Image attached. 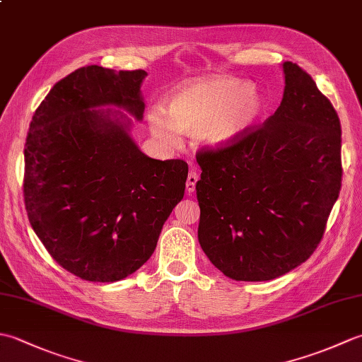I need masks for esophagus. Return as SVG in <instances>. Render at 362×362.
Returning <instances> with one entry per match:
<instances>
[{"instance_id": "obj_1", "label": "esophagus", "mask_w": 362, "mask_h": 362, "mask_svg": "<svg viewBox=\"0 0 362 362\" xmlns=\"http://www.w3.org/2000/svg\"><path fill=\"white\" fill-rule=\"evenodd\" d=\"M197 180H199L197 173H196V171H189L188 179H187V191H188V193H194Z\"/></svg>"}]
</instances>
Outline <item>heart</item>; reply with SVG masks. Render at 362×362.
<instances>
[{
    "instance_id": "1",
    "label": "heart",
    "mask_w": 362,
    "mask_h": 362,
    "mask_svg": "<svg viewBox=\"0 0 362 362\" xmlns=\"http://www.w3.org/2000/svg\"><path fill=\"white\" fill-rule=\"evenodd\" d=\"M266 110L264 96L243 79L213 76L182 87L169 103V113L152 112L151 132L168 144L182 132H201L210 149L222 151L241 141Z\"/></svg>"
}]
</instances>
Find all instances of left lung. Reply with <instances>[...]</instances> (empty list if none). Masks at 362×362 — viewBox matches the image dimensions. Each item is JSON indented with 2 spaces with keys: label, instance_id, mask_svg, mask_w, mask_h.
<instances>
[{
  "label": "left lung",
  "instance_id": "left-lung-1",
  "mask_svg": "<svg viewBox=\"0 0 362 362\" xmlns=\"http://www.w3.org/2000/svg\"><path fill=\"white\" fill-rule=\"evenodd\" d=\"M279 109L232 148L197 153L209 259L236 281H266L308 259L341 191V122L308 73L284 62Z\"/></svg>",
  "mask_w": 362,
  "mask_h": 362
}]
</instances>
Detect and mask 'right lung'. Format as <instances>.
Wrapping results in <instances>:
<instances>
[{"label": "right lung", "instance_id": "obj_1", "mask_svg": "<svg viewBox=\"0 0 362 362\" xmlns=\"http://www.w3.org/2000/svg\"><path fill=\"white\" fill-rule=\"evenodd\" d=\"M146 76L82 66L30 121L23 185L30 227L82 280L112 283L140 269L185 193V161L151 158L130 135L127 115L143 119Z\"/></svg>", "mask_w": 362, "mask_h": 362}]
</instances>
